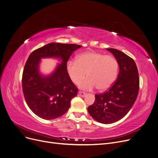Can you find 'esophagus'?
<instances>
[{
    "label": "esophagus",
    "instance_id": "obj_1",
    "mask_svg": "<svg viewBox=\"0 0 158 158\" xmlns=\"http://www.w3.org/2000/svg\"><path fill=\"white\" fill-rule=\"evenodd\" d=\"M78 95L80 97H84L86 95V93H84V92H82V91H79L78 92Z\"/></svg>",
    "mask_w": 158,
    "mask_h": 158
}]
</instances>
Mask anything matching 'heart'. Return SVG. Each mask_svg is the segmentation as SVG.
I'll use <instances>...</instances> for the list:
<instances>
[{
	"mask_svg": "<svg viewBox=\"0 0 158 158\" xmlns=\"http://www.w3.org/2000/svg\"><path fill=\"white\" fill-rule=\"evenodd\" d=\"M69 78L74 84L82 81L85 74L88 78L80 84V89L91 91L96 87L99 91L108 89L115 82L118 74V64L110 55L87 51L77 56V60H69L66 64Z\"/></svg>",
	"mask_w": 158,
	"mask_h": 158,
	"instance_id": "b5f03b06",
	"label": "heart"
}]
</instances>
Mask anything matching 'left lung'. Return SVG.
<instances>
[{
  "instance_id": "obj_1",
  "label": "left lung",
  "mask_w": 158,
  "mask_h": 158,
  "mask_svg": "<svg viewBox=\"0 0 158 158\" xmlns=\"http://www.w3.org/2000/svg\"><path fill=\"white\" fill-rule=\"evenodd\" d=\"M117 60L119 73L115 82L103 94H96L88 107L89 115L98 123H114L123 118L134 104L139 89V78L134 60L115 48H106Z\"/></svg>"
}]
</instances>
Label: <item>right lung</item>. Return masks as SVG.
I'll list each match as a JSON object with an SVG mask.
<instances>
[{"label": "right lung", "instance_id": "1", "mask_svg": "<svg viewBox=\"0 0 158 158\" xmlns=\"http://www.w3.org/2000/svg\"><path fill=\"white\" fill-rule=\"evenodd\" d=\"M81 47L75 44L50 43L30 54L24 65L22 85L29 108L36 115L52 120L64 115L71 100L77 95L78 89L69 78L67 62L74 51ZM56 58L61 61L47 75L40 73L42 58Z\"/></svg>", "mask_w": 158, "mask_h": 158}]
</instances>
